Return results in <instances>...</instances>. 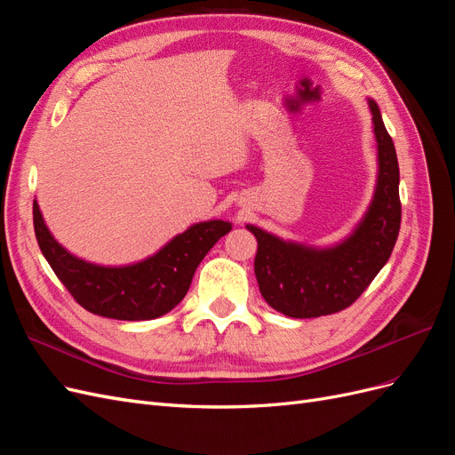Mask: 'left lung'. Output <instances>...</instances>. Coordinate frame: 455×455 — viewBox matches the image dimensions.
<instances>
[{
    "instance_id": "1",
    "label": "left lung",
    "mask_w": 455,
    "mask_h": 455,
    "mask_svg": "<svg viewBox=\"0 0 455 455\" xmlns=\"http://www.w3.org/2000/svg\"><path fill=\"white\" fill-rule=\"evenodd\" d=\"M378 149L374 196L346 239L332 246L284 241L246 224L258 241L254 273L267 304L292 319H313L349 307L387 264L401 229L398 161L376 100L368 99Z\"/></svg>"
}]
</instances>
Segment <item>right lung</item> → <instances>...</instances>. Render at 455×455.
I'll list each match as a JSON object with an SVG mask.
<instances>
[{
	"label": "right lung",
	"instance_id": "obj_1",
	"mask_svg": "<svg viewBox=\"0 0 455 455\" xmlns=\"http://www.w3.org/2000/svg\"><path fill=\"white\" fill-rule=\"evenodd\" d=\"M34 229L41 252L68 292L87 311L117 321H149L174 309L189 291L201 259L231 222L206 220L129 266H100L77 258L52 237L34 201Z\"/></svg>",
	"mask_w": 455,
	"mask_h": 455
}]
</instances>
